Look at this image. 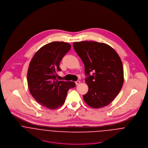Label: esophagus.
Instances as JSON below:
<instances>
[{
	"label": "esophagus",
	"instance_id": "1",
	"mask_svg": "<svg viewBox=\"0 0 148 148\" xmlns=\"http://www.w3.org/2000/svg\"><path fill=\"white\" fill-rule=\"evenodd\" d=\"M80 83V81H77V82H75V84H76V85L79 84Z\"/></svg>",
	"mask_w": 148,
	"mask_h": 148
}]
</instances>
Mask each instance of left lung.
I'll list each match as a JSON object with an SVG mask.
<instances>
[{
	"mask_svg": "<svg viewBox=\"0 0 148 148\" xmlns=\"http://www.w3.org/2000/svg\"><path fill=\"white\" fill-rule=\"evenodd\" d=\"M74 49L85 66V81L88 92L83 95L85 102L93 108L109 105L118 95L124 83L121 60L109 45L96 42L73 43ZM93 73L90 75V73Z\"/></svg>",
	"mask_w": 148,
	"mask_h": 148,
	"instance_id": "obj_1",
	"label": "left lung"
}]
</instances>
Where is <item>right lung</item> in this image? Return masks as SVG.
Instances as JSON below:
<instances>
[{
	"mask_svg": "<svg viewBox=\"0 0 148 148\" xmlns=\"http://www.w3.org/2000/svg\"><path fill=\"white\" fill-rule=\"evenodd\" d=\"M71 45L67 42H54L40 48L32 58L28 69L27 83L35 100L48 109L62 106L68 90L76 85L73 82L59 81L56 72L59 64Z\"/></svg>",
	"mask_w": 148,
	"mask_h": 148,
	"instance_id": "right-lung-1",
	"label": "right lung"
}]
</instances>
